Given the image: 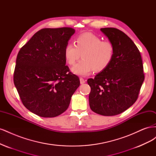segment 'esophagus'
Here are the masks:
<instances>
[{
  "label": "esophagus",
  "mask_w": 156,
  "mask_h": 156,
  "mask_svg": "<svg viewBox=\"0 0 156 156\" xmlns=\"http://www.w3.org/2000/svg\"><path fill=\"white\" fill-rule=\"evenodd\" d=\"M85 82H86L85 80H84L83 77H80V83H81V84H84Z\"/></svg>",
  "instance_id": "34e87169"
}]
</instances>
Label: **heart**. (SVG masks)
Returning <instances> with one entry per match:
<instances>
[{
	"label": "heart",
	"mask_w": 156,
	"mask_h": 156,
	"mask_svg": "<svg viewBox=\"0 0 156 156\" xmlns=\"http://www.w3.org/2000/svg\"><path fill=\"white\" fill-rule=\"evenodd\" d=\"M64 58L69 65H73L80 58L82 60L72 68V72L77 75H86L92 71L96 72L105 69L114 57L115 47L109 41H102L101 37L90 32L79 35L75 44L66 45Z\"/></svg>",
	"instance_id": "heart-1"
}]
</instances>
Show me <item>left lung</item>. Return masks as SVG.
Returning a JSON list of instances; mask_svg holds the SVG:
<instances>
[{
  "label": "left lung",
  "instance_id": "obj_1",
  "mask_svg": "<svg viewBox=\"0 0 156 156\" xmlns=\"http://www.w3.org/2000/svg\"><path fill=\"white\" fill-rule=\"evenodd\" d=\"M100 30L114 45L115 55L105 69L87 80L91 88L89 104L97 114L115 116L137 100L144 80L143 61L137 47L124 32L115 28Z\"/></svg>",
  "mask_w": 156,
  "mask_h": 156
}]
</instances>
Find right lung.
I'll return each mask as SVG.
<instances>
[{
	"label": "right lung",
	"mask_w": 156,
	"mask_h": 156,
	"mask_svg": "<svg viewBox=\"0 0 156 156\" xmlns=\"http://www.w3.org/2000/svg\"><path fill=\"white\" fill-rule=\"evenodd\" d=\"M75 31L71 27L41 29L17 54L13 83L23 104L37 116L62 114L80 85L79 77L66 66L64 54Z\"/></svg>",
	"instance_id": "add662e5"
}]
</instances>
